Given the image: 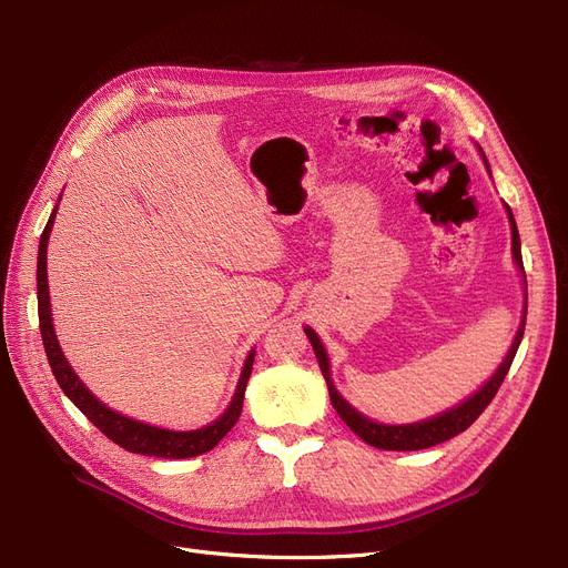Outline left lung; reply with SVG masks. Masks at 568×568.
Segmentation results:
<instances>
[{"label":"left lung","mask_w":568,"mask_h":568,"mask_svg":"<svg viewBox=\"0 0 568 568\" xmlns=\"http://www.w3.org/2000/svg\"><path fill=\"white\" fill-rule=\"evenodd\" d=\"M506 212H509V221H511V236H514V257L518 262V266L523 268V255H520V234H518V227H516V221H514V214L511 209L506 206ZM525 274V268H523ZM525 320H527V311H525V317H523V324H520V332L509 349V354H506V359L501 362V366L497 368V373L490 377V382H486V386H481L479 394H474L469 400H465L463 405H458L456 409H449L444 412L439 416H435V419H428V422H422V424H412V426H384V424H375L371 419H366V416H362L356 409H352L343 396H338L336 386L332 382V373H329V359H326V352L320 343V338L315 336L313 329H306V336L315 349V356H317V364H320V371L326 379V386H329V396H332V405L334 409L338 412L341 419L359 435L366 444L375 446V449H386V452H419V449H428V446H435V444H442L446 439H452L456 435H460L463 430H467L476 419H479L481 412L490 405V400L495 398V394L499 392V386L506 377V373H509L511 364H514V356L518 352V345L523 341V334H525Z\"/></svg>","instance_id":"8db88e82"}]
</instances>
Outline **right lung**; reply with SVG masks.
Masks as SVG:
<instances>
[{
  "instance_id": "obj_1",
  "label": "right lung",
  "mask_w": 568,
  "mask_h": 568,
  "mask_svg": "<svg viewBox=\"0 0 568 568\" xmlns=\"http://www.w3.org/2000/svg\"><path fill=\"white\" fill-rule=\"evenodd\" d=\"M57 214V206L52 209L50 221L41 234V244H39V264H37V294H39V326H41V338L45 347L48 364L52 368V375L57 384L62 386V392L71 398V403L92 422L108 439L122 446V449L140 456H154V458H193L200 454H206L232 430V426L239 422L244 407V392L246 384L253 371V359L255 352L248 354V359L244 364L242 379L236 384V394L221 416L219 422L212 426L191 430V433H174V430H163L156 426H146L133 419H126V416L112 412L103 403H99L92 394L87 392V386L78 379L69 362L64 359L62 349H59L54 329H52V317H50V292H48V268H45V253H48V236L52 230V221Z\"/></svg>"
}]
</instances>
